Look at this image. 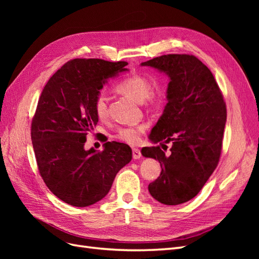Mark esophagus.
Returning a JSON list of instances; mask_svg holds the SVG:
<instances>
[{
  "label": "esophagus",
  "mask_w": 259,
  "mask_h": 259,
  "mask_svg": "<svg viewBox=\"0 0 259 259\" xmlns=\"http://www.w3.org/2000/svg\"><path fill=\"white\" fill-rule=\"evenodd\" d=\"M140 156H142V153H140V150L138 148H133V158L135 160L140 159Z\"/></svg>",
  "instance_id": "esophagus-1"
}]
</instances>
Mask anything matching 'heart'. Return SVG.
Instances as JSON below:
<instances>
[{
  "label": "heart",
  "instance_id": "b5f03b06",
  "mask_svg": "<svg viewBox=\"0 0 259 259\" xmlns=\"http://www.w3.org/2000/svg\"><path fill=\"white\" fill-rule=\"evenodd\" d=\"M116 92H119L125 97H127L136 103H145L148 106H155L161 99V92L158 89H151V82L143 75H131L125 77L115 86ZM94 110L99 119H104L107 114V99L104 95L96 97L94 103ZM146 131V125L140 124L137 126L124 127L119 131L116 137L124 143L136 145L139 143L140 137Z\"/></svg>",
  "mask_w": 259,
  "mask_h": 259
}]
</instances>
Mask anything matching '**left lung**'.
I'll return each mask as SVG.
<instances>
[{
    "mask_svg": "<svg viewBox=\"0 0 259 259\" xmlns=\"http://www.w3.org/2000/svg\"><path fill=\"white\" fill-rule=\"evenodd\" d=\"M166 74L167 104L145 147V158L158 160L161 174L148 186L165 205L193 199L215 170L222 152L226 105L210 70L192 55L170 54L142 62ZM169 143L168 153L166 145Z\"/></svg>",
    "mask_w": 259,
    "mask_h": 259,
    "instance_id": "8db88e82",
    "label": "left lung"
}]
</instances>
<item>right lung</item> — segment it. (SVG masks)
Returning <instances> with one entry per match:
<instances>
[{
	"label": "right lung",
	"mask_w": 259,
	"mask_h": 259,
	"mask_svg": "<svg viewBox=\"0 0 259 259\" xmlns=\"http://www.w3.org/2000/svg\"><path fill=\"white\" fill-rule=\"evenodd\" d=\"M127 62L73 59L55 73L38 99L31 139L38 171L58 199L85 207L104 199L132 160L126 144L108 142L99 152L84 148L98 116L94 103L109 79L128 71Z\"/></svg>",
	"instance_id": "right-lung-1"
}]
</instances>
